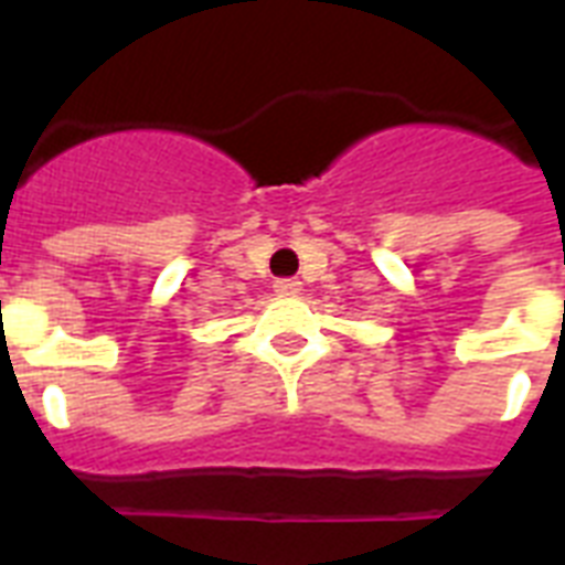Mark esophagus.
<instances>
[{
	"label": "esophagus",
	"instance_id": "esophagus-1",
	"mask_svg": "<svg viewBox=\"0 0 565 565\" xmlns=\"http://www.w3.org/2000/svg\"><path fill=\"white\" fill-rule=\"evenodd\" d=\"M301 290L299 278H278L275 281V292H281V296H296Z\"/></svg>",
	"mask_w": 565,
	"mask_h": 565
}]
</instances>
